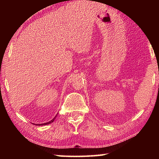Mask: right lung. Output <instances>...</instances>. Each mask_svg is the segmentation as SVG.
Returning <instances> with one entry per match:
<instances>
[{
    "label": "right lung",
    "mask_w": 159,
    "mask_h": 159,
    "mask_svg": "<svg viewBox=\"0 0 159 159\" xmlns=\"http://www.w3.org/2000/svg\"><path fill=\"white\" fill-rule=\"evenodd\" d=\"M56 117V116H55ZM55 117L53 118L52 120H51L50 121H49V122H48V123H42V124H39V125H48V124H50V123H52L53 121H54V120L55 119ZM38 125V124H37Z\"/></svg>",
    "instance_id": "obj_1"
}]
</instances>
